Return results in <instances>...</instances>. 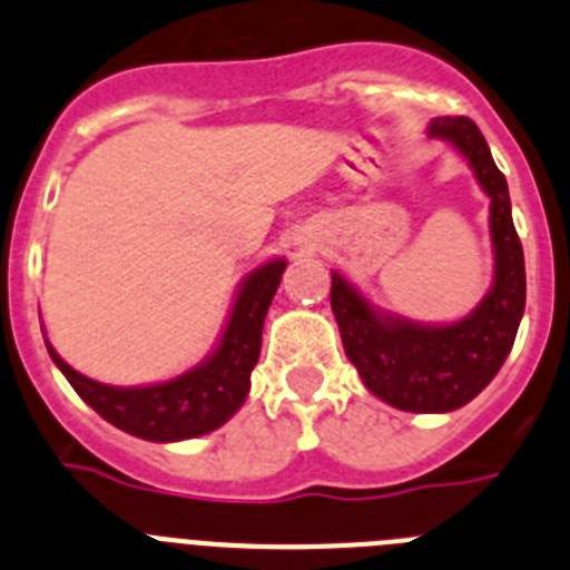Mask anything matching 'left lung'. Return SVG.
<instances>
[{
	"instance_id": "obj_1",
	"label": "left lung",
	"mask_w": 570,
	"mask_h": 570,
	"mask_svg": "<svg viewBox=\"0 0 570 570\" xmlns=\"http://www.w3.org/2000/svg\"><path fill=\"white\" fill-rule=\"evenodd\" d=\"M428 134L451 142L491 199L493 285L454 325H420L376 311L342 274H331V308L347 360L387 405L414 414H448L468 405L497 376L525 311V256L511 219V199L485 136L468 116H440Z\"/></svg>"
}]
</instances>
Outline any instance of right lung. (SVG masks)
<instances>
[{
  "mask_svg": "<svg viewBox=\"0 0 570 570\" xmlns=\"http://www.w3.org/2000/svg\"><path fill=\"white\" fill-rule=\"evenodd\" d=\"M285 265V259H271L242 279L216 351L176 380L145 387L102 385L73 371L48 342L45 345L73 391L110 425L150 442L194 440L225 425L248 396L250 371L259 360L262 325Z\"/></svg>",
  "mask_w": 570,
  "mask_h": 570,
  "instance_id": "obj_1",
  "label": "right lung"
}]
</instances>
